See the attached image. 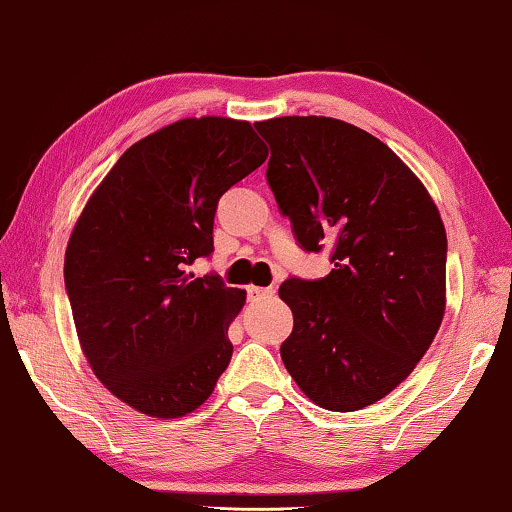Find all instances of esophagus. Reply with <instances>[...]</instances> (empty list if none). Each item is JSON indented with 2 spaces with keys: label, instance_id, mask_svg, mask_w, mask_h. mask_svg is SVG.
<instances>
[{
  "label": "esophagus",
  "instance_id": "obj_1",
  "mask_svg": "<svg viewBox=\"0 0 512 512\" xmlns=\"http://www.w3.org/2000/svg\"><path fill=\"white\" fill-rule=\"evenodd\" d=\"M247 295H249L251 302H258V300H265V297H272V295H274V288L249 286V288H247Z\"/></svg>",
  "mask_w": 512,
  "mask_h": 512
}]
</instances>
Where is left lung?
Instances as JSON below:
<instances>
[{
	"instance_id": "obj_1",
	"label": "left lung",
	"mask_w": 512,
	"mask_h": 512,
	"mask_svg": "<svg viewBox=\"0 0 512 512\" xmlns=\"http://www.w3.org/2000/svg\"><path fill=\"white\" fill-rule=\"evenodd\" d=\"M270 144L267 185L304 251L334 270L288 279L283 366L313 403L355 412L426 355L446 309V231L430 194L380 139L327 116L254 123Z\"/></svg>"
}]
</instances>
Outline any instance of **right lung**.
Here are the masks:
<instances>
[{"label": "right lung", "instance_id": "obj_1", "mask_svg": "<svg viewBox=\"0 0 512 512\" xmlns=\"http://www.w3.org/2000/svg\"><path fill=\"white\" fill-rule=\"evenodd\" d=\"M265 157L247 121H176L132 144L77 219L64 279L82 352L141 414L194 412L229 366L247 293L187 267L212 254L222 194Z\"/></svg>", "mask_w": 512, "mask_h": 512}]
</instances>
